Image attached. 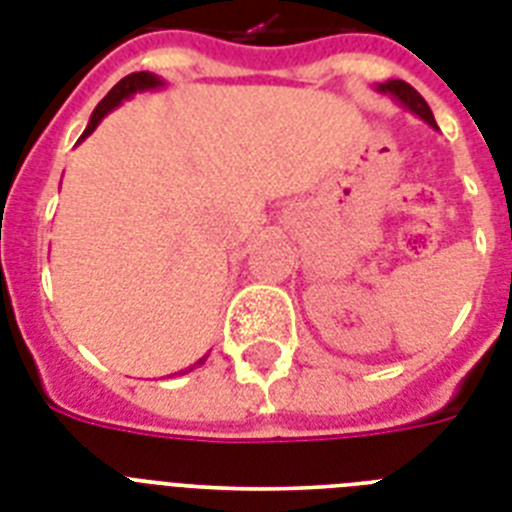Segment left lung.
<instances>
[{"mask_svg": "<svg viewBox=\"0 0 512 512\" xmlns=\"http://www.w3.org/2000/svg\"><path fill=\"white\" fill-rule=\"evenodd\" d=\"M377 90L393 95V98H396L401 106L409 108V111L420 116V119H425L430 127H438L436 119H433V111H430V106L425 103V98H422L420 92L414 90L412 84L401 82V79H390V82H385V84H377Z\"/></svg>", "mask_w": 512, "mask_h": 512, "instance_id": "left-lung-1", "label": "left lung"}]
</instances>
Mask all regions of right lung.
Listing matches in <instances>:
<instances>
[{"label":"right lung","instance_id":"add662e5","mask_svg":"<svg viewBox=\"0 0 512 512\" xmlns=\"http://www.w3.org/2000/svg\"><path fill=\"white\" fill-rule=\"evenodd\" d=\"M162 84H164V82H162V79H159V76L148 74V71H138V74L124 76L122 82L114 84V90L108 92L106 98H103V100H100V103H98V108L92 111L90 124H87V130H84V135H82V138H79V140H84V138H87V135H92V132H95V127H98V124L103 122V116L111 114V111H114V108L119 106V103H122V100L132 98L135 92L156 90V87H162ZM204 361H207V356L199 358V361H196V364H193L191 369H196V366H201V364H204Z\"/></svg>","mask_w":512,"mask_h":512}]
</instances>
